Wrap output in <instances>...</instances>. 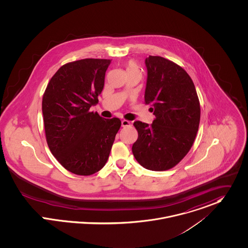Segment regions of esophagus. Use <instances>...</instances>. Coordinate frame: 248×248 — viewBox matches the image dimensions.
I'll return each instance as SVG.
<instances>
[{"mask_svg": "<svg viewBox=\"0 0 248 248\" xmlns=\"http://www.w3.org/2000/svg\"><path fill=\"white\" fill-rule=\"evenodd\" d=\"M130 124H131V123H130L129 121H127V120H123V121H122V126H123V127L129 126Z\"/></svg>", "mask_w": 248, "mask_h": 248, "instance_id": "esophagus-1", "label": "esophagus"}]
</instances>
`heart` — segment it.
Masks as SVG:
<instances>
[{
    "mask_svg": "<svg viewBox=\"0 0 248 248\" xmlns=\"http://www.w3.org/2000/svg\"><path fill=\"white\" fill-rule=\"evenodd\" d=\"M125 67H126V71H127V72H132V71L140 72L139 65H138L137 63H136L134 61H129V62L126 63Z\"/></svg>",
    "mask_w": 248,
    "mask_h": 248,
    "instance_id": "1",
    "label": "heart"
}]
</instances>
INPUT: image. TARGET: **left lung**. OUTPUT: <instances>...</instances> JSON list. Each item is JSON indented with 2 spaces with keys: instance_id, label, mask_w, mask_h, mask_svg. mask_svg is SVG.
<instances>
[{
  "instance_id": "left-lung-1",
  "label": "left lung",
  "mask_w": 248,
  "mask_h": 248,
  "mask_svg": "<svg viewBox=\"0 0 248 248\" xmlns=\"http://www.w3.org/2000/svg\"><path fill=\"white\" fill-rule=\"evenodd\" d=\"M145 64L144 104L156 119L151 124L134 123L138 139L132 152L144 168L165 171L178 165L192 147L200 124V101L182 66L161 56H149Z\"/></svg>"
}]
</instances>
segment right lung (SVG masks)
<instances>
[{
	"label": "right lung",
	"mask_w": 248,
	"mask_h": 248,
	"mask_svg": "<svg viewBox=\"0 0 248 248\" xmlns=\"http://www.w3.org/2000/svg\"><path fill=\"white\" fill-rule=\"evenodd\" d=\"M108 59L87 58L62 65L43 96L47 145L56 160L73 174L89 176L107 164L119 118L104 119L91 106L105 85Z\"/></svg>",
	"instance_id": "add662e5"
}]
</instances>
